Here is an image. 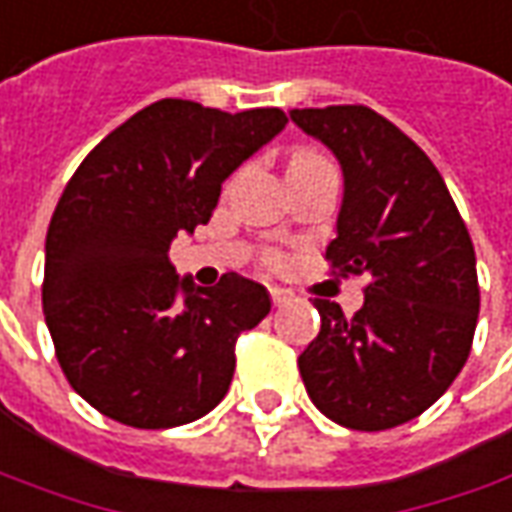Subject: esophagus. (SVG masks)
Masks as SVG:
<instances>
[{"instance_id":"obj_1","label":"esophagus","mask_w":512,"mask_h":512,"mask_svg":"<svg viewBox=\"0 0 512 512\" xmlns=\"http://www.w3.org/2000/svg\"><path fill=\"white\" fill-rule=\"evenodd\" d=\"M269 297H271V302H274V305H283V302L291 297V291H288V288H280V285H271Z\"/></svg>"}]
</instances>
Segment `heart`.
<instances>
[{
	"label": "heart",
	"instance_id": "b5f03b06",
	"mask_svg": "<svg viewBox=\"0 0 512 512\" xmlns=\"http://www.w3.org/2000/svg\"><path fill=\"white\" fill-rule=\"evenodd\" d=\"M319 162H325V159H322L319 154H314V151H297V154L291 156L288 168H302V165H319ZM277 260H280V255H274V252H271V255H266V263H269V266H274Z\"/></svg>",
	"mask_w": 512,
	"mask_h": 512
}]
</instances>
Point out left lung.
Segmentation results:
<instances>
[{
    "label": "left lung",
    "instance_id": "8db88e82",
    "mask_svg": "<svg viewBox=\"0 0 512 512\" xmlns=\"http://www.w3.org/2000/svg\"><path fill=\"white\" fill-rule=\"evenodd\" d=\"M291 120L342 165L330 271L367 274L353 316L314 300L322 328L302 350V381L339 426H401L423 415L468 361L479 316L474 243L440 170L387 117L356 103L294 109Z\"/></svg>",
    "mask_w": 512,
    "mask_h": 512
}]
</instances>
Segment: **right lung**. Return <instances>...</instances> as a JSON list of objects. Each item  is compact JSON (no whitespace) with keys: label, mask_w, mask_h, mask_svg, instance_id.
I'll return each mask as SVG.
<instances>
[{"label":"right lung","mask_w":512,"mask_h":512,"mask_svg":"<svg viewBox=\"0 0 512 512\" xmlns=\"http://www.w3.org/2000/svg\"><path fill=\"white\" fill-rule=\"evenodd\" d=\"M285 123L280 109L168 97L100 139L66 182L41 302L69 387L100 415L173 429L227 395L235 342L269 314V294L238 274L215 288L179 280L170 243L210 221L224 179Z\"/></svg>","instance_id":"right-lung-1"}]
</instances>
